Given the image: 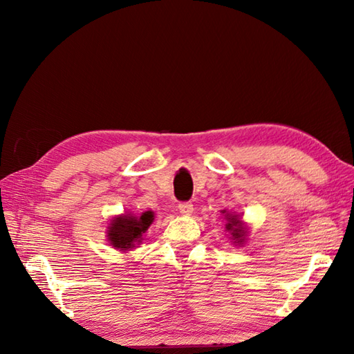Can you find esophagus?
<instances>
[{
	"mask_svg": "<svg viewBox=\"0 0 354 354\" xmlns=\"http://www.w3.org/2000/svg\"><path fill=\"white\" fill-rule=\"evenodd\" d=\"M178 209L179 213L184 214V216H190L193 213V204H190V202H181V204L178 205Z\"/></svg>",
	"mask_w": 354,
	"mask_h": 354,
	"instance_id": "34e87169",
	"label": "esophagus"
}]
</instances>
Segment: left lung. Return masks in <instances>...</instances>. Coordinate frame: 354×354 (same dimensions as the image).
Here are the masks:
<instances>
[{"mask_svg":"<svg viewBox=\"0 0 354 354\" xmlns=\"http://www.w3.org/2000/svg\"><path fill=\"white\" fill-rule=\"evenodd\" d=\"M225 219H227V225H225V228L230 231L232 242H234L239 246L243 245L245 240H246V232L248 231H246V227H245V223L242 222V219H240L237 214H230V213L225 214Z\"/></svg>","mask_w":354,"mask_h":354,"instance_id":"8db88e82","label":"left lung"}]
</instances>
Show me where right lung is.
<instances>
[{
	"instance_id": "right-lung-1",
	"label": "right lung",
	"mask_w": 354,
	"mask_h": 354,
	"mask_svg": "<svg viewBox=\"0 0 354 354\" xmlns=\"http://www.w3.org/2000/svg\"><path fill=\"white\" fill-rule=\"evenodd\" d=\"M155 219L153 212H145L141 216L122 214L111 221L108 227V240L120 251H129L140 245Z\"/></svg>"
}]
</instances>
